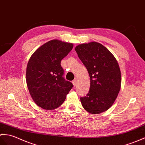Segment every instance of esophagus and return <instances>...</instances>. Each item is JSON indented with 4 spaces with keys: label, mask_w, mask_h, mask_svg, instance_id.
I'll return each instance as SVG.
<instances>
[{
    "label": "esophagus",
    "mask_w": 145,
    "mask_h": 145,
    "mask_svg": "<svg viewBox=\"0 0 145 145\" xmlns=\"http://www.w3.org/2000/svg\"><path fill=\"white\" fill-rule=\"evenodd\" d=\"M77 83H78V80H77V79H74L72 81V84H73L74 86H76V84H77Z\"/></svg>",
    "instance_id": "1"
}]
</instances>
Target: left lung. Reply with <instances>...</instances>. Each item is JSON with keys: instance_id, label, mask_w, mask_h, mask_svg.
<instances>
[{"instance_id": "1", "label": "left lung", "mask_w": 145, "mask_h": 145, "mask_svg": "<svg viewBox=\"0 0 145 145\" xmlns=\"http://www.w3.org/2000/svg\"><path fill=\"white\" fill-rule=\"evenodd\" d=\"M91 81L89 91L81 97L82 107L92 114L104 112L113 105L121 87V72L114 56L102 44L95 42L75 48Z\"/></svg>"}]
</instances>
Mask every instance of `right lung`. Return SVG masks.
<instances>
[{
	"label": "right lung",
	"mask_w": 145,
	"mask_h": 145,
	"mask_svg": "<svg viewBox=\"0 0 145 145\" xmlns=\"http://www.w3.org/2000/svg\"><path fill=\"white\" fill-rule=\"evenodd\" d=\"M73 44L53 40L35 51L29 59L26 72L27 84L37 105L54 110L65 101L72 84L63 78L61 61L72 50Z\"/></svg>",
	"instance_id": "1"
}]
</instances>
